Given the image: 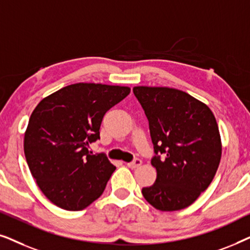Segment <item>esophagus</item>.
<instances>
[{
	"label": "esophagus",
	"instance_id": "1",
	"mask_svg": "<svg viewBox=\"0 0 250 250\" xmlns=\"http://www.w3.org/2000/svg\"><path fill=\"white\" fill-rule=\"evenodd\" d=\"M142 164V162H141V159H139V158H135L134 160H133V162H131V163H127L126 164V165H127L129 168H136V167H139L140 165H141Z\"/></svg>",
	"mask_w": 250,
	"mask_h": 250
}]
</instances>
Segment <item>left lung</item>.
Here are the masks:
<instances>
[{
  "label": "left lung",
  "instance_id": "obj_1",
  "mask_svg": "<svg viewBox=\"0 0 250 250\" xmlns=\"http://www.w3.org/2000/svg\"><path fill=\"white\" fill-rule=\"evenodd\" d=\"M134 95L149 122L156 182L143 188L148 203L163 211L187 208L213 181L222 143L209 108L186 92L135 86Z\"/></svg>",
  "mask_w": 250,
  "mask_h": 250
}]
</instances>
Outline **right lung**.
<instances>
[{
  "mask_svg": "<svg viewBox=\"0 0 250 250\" xmlns=\"http://www.w3.org/2000/svg\"><path fill=\"white\" fill-rule=\"evenodd\" d=\"M129 92L127 86L71 84L34 109L23 139L25 157L37 186L56 206L82 210L104 191L116 167L88 146L100 139L105 112Z\"/></svg>",
  "mask_w": 250,
  "mask_h": 250,
  "instance_id": "add662e5",
  "label": "right lung"
}]
</instances>
